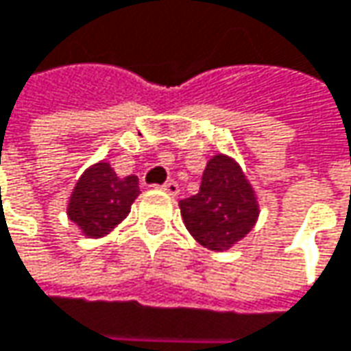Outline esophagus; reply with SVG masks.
Returning <instances> with one entry per match:
<instances>
[{
  "mask_svg": "<svg viewBox=\"0 0 351 351\" xmlns=\"http://www.w3.org/2000/svg\"><path fill=\"white\" fill-rule=\"evenodd\" d=\"M160 189H162L165 193L173 195V197H176V195H178V191H180V186H178V182H176V180H167Z\"/></svg>",
  "mask_w": 351,
  "mask_h": 351,
  "instance_id": "esophagus-1",
  "label": "esophagus"
}]
</instances>
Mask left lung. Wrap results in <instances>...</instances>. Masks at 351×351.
Listing matches in <instances>:
<instances>
[{
	"instance_id": "left-lung-1",
	"label": "left lung",
	"mask_w": 351,
	"mask_h": 351,
	"mask_svg": "<svg viewBox=\"0 0 351 351\" xmlns=\"http://www.w3.org/2000/svg\"><path fill=\"white\" fill-rule=\"evenodd\" d=\"M178 205L189 233L213 251H225L243 239L259 215L239 165L223 154L208 160L199 193Z\"/></svg>"
}]
</instances>
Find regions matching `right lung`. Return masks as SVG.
<instances>
[{"mask_svg": "<svg viewBox=\"0 0 351 351\" xmlns=\"http://www.w3.org/2000/svg\"><path fill=\"white\" fill-rule=\"evenodd\" d=\"M138 178H118L106 162H98L80 176L68 205V217L88 237H102L112 231L138 197Z\"/></svg>", "mask_w": 351, "mask_h": 351, "instance_id": "right-lung-1", "label": "right lung"}]
</instances>
